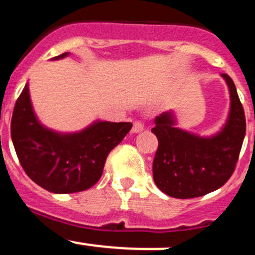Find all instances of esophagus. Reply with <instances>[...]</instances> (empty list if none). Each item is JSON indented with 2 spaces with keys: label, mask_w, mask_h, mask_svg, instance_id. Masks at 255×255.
<instances>
[{
  "label": "esophagus",
  "mask_w": 255,
  "mask_h": 255,
  "mask_svg": "<svg viewBox=\"0 0 255 255\" xmlns=\"http://www.w3.org/2000/svg\"><path fill=\"white\" fill-rule=\"evenodd\" d=\"M143 128H144V125H143L140 121H135L134 123H133V127H132V132L133 133H139L142 132Z\"/></svg>",
  "instance_id": "esophagus-1"
}]
</instances>
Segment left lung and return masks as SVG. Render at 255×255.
<instances>
[{
	"label": "left lung",
	"mask_w": 255,
	"mask_h": 255,
	"mask_svg": "<svg viewBox=\"0 0 255 255\" xmlns=\"http://www.w3.org/2000/svg\"><path fill=\"white\" fill-rule=\"evenodd\" d=\"M231 110L226 125L211 137H201L175 127L172 111L154 120L152 132L158 138L153 160V179L163 193L173 198H196L221 188L236 169L246 135V116L236 85L226 73Z\"/></svg>",
	"instance_id": "8db88e82"
}]
</instances>
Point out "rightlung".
Here are the masks:
<instances>
[{
    "mask_svg": "<svg viewBox=\"0 0 255 255\" xmlns=\"http://www.w3.org/2000/svg\"><path fill=\"white\" fill-rule=\"evenodd\" d=\"M68 52L53 57L65 58ZM132 128L129 122L96 121L75 133L44 127L34 115L28 83L14 105L11 137L26 174L52 193L82 192L98 182L107 155Z\"/></svg>",
    "mask_w": 255,
    "mask_h": 255,
    "instance_id": "1",
    "label": "right lung"
}]
</instances>
